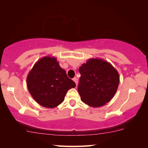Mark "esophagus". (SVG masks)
Returning <instances> with one entry per match:
<instances>
[{
	"instance_id": "1",
	"label": "esophagus",
	"mask_w": 148,
	"mask_h": 148,
	"mask_svg": "<svg viewBox=\"0 0 148 148\" xmlns=\"http://www.w3.org/2000/svg\"><path fill=\"white\" fill-rule=\"evenodd\" d=\"M73 81L75 82V83H76V86H77V82H78V80H77V78L76 77H74V78H73Z\"/></svg>"
}]
</instances>
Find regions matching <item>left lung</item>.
<instances>
[{
	"instance_id": "obj_1",
	"label": "left lung",
	"mask_w": 148,
	"mask_h": 148,
	"mask_svg": "<svg viewBox=\"0 0 148 148\" xmlns=\"http://www.w3.org/2000/svg\"><path fill=\"white\" fill-rule=\"evenodd\" d=\"M78 92L82 101L97 108L111 101L117 91L119 76L117 70L101 59H89L79 67Z\"/></svg>"
}]
</instances>
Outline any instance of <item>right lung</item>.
I'll return each mask as SVG.
<instances>
[{
    "mask_svg": "<svg viewBox=\"0 0 148 148\" xmlns=\"http://www.w3.org/2000/svg\"><path fill=\"white\" fill-rule=\"evenodd\" d=\"M27 86L37 103L53 108L64 101L67 91L76 84L69 78L56 57L46 56L40 59L29 72Z\"/></svg>",
    "mask_w": 148,
    "mask_h": 148,
    "instance_id": "obj_1",
    "label": "right lung"
}]
</instances>
